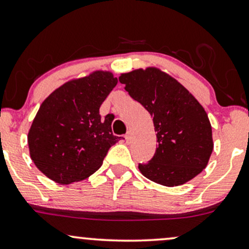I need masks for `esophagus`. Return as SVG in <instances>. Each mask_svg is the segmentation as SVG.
<instances>
[{
	"mask_svg": "<svg viewBox=\"0 0 249 249\" xmlns=\"http://www.w3.org/2000/svg\"><path fill=\"white\" fill-rule=\"evenodd\" d=\"M125 140H126V142H130V140H131V133H130V132H127V133L125 134Z\"/></svg>",
	"mask_w": 249,
	"mask_h": 249,
	"instance_id": "34e87169",
	"label": "esophagus"
}]
</instances>
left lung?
I'll list each match as a JSON object with an SVG mask.
<instances>
[{
	"label": "left lung",
	"instance_id": "8db88e82",
	"mask_svg": "<svg viewBox=\"0 0 249 249\" xmlns=\"http://www.w3.org/2000/svg\"><path fill=\"white\" fill-rule=\"evenodd\" d=\"M119 81L132 99L152 115L159 146L139 170L163 186H179L200 174L213 153L208 115L197 100L171 75L156 68L123 73Z\"/></svg>",
	"mask_w": 249,
	"mask_h": 249
}]
</instances>
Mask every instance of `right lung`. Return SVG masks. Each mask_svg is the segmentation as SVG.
Instances as JSON below:
<instances>
[{"mask_svg": "<svg viewBox=\"0 0 249 249\" xmlns=\"http://www.w3.org/2000/svg\"><path fill=\"white\" fill-rule=\"evenodd\" d=\"M108 71L68 81L47 97L27 135L30 155L49 179L68 185L93 175L119 137L100 107L117 85Z\"/></svg>", "mask_w": 249, "mask_h": 249, "instance_id": "1", "label": "right lung"}]
</instances>
